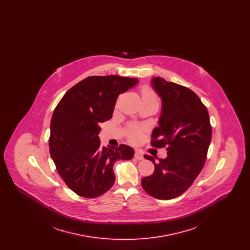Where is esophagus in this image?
Segmentation results:
<instances>
[{
    "label": "esophagus",
    "instance_id": "esophagus-1",
    "mask_svg": "<svg viewBox=\"0 0 250 250\" xmlns=\"http://www.w3.org/2000/svg\"><path fill=\"white\" fill-rule=\"evenodd\" d=\"M135 158L136 159H138V160H142V159H143V153L142 152H140L139 150H136L135 151Z\"/></svg>",
    "mask_w": 250,
    "mask_h": 250
}]
</instances>
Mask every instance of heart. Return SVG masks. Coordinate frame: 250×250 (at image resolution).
Listing matches in <instances>:
<instances>
[{
    "label": "heart",
    "mask_w": 250,
    "mask_h": 250,
    "mask_svg": "<svg viewBox=\"0 0 250 250\" xmlns=\"http://www.w3.org/2000/svg\"><path fill=\"white\" fill-rule=\"evenodd\" d=\"M142 94H143V100L157 102V97L155 95V92L149 86H144L143 87ZM140 135H141V131H140L138 127L133 126L131 128L130 132H129V136H130L132 140H138Z\"/></svg>",
    "instance_id": "b5f03b06"
}]
</instances>
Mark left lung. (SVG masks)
<instances>
[{"mask_svg": "<svg viewBox=\"0 0 250 250\" xmlns=\"http://www.w3.org/2000/svg\"><path fill=\"white\" fill-rule=\"evenodd\" d=\"M151 85L162 102L151 143L167 146V153L157 162L152 155H144L154 163L155 172L143 178L142 186L155 199L170 200L187 190L202 171L212 127L207 108L190 89L159 77L153 78Z\"/></svg>", "mask_w": 250, "mask_h": 250, "instance_id": "left-lung-1", "label": "left lung"}]
</instances>
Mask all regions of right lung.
<instances>
[{
  "instance_id": "right-lung-1",
  "label": "right lung",
  "mask_w": 250,
  "mask_h": 250,
  "mask_svg": "<svg viewBox=\"0 0 250 250\" xmlns=\"http://www.w3.org/2000/svg\"><path fill=\"white\" fill-rule=\"evenodd\" d=\"M138 79L92 76L73 86L55 107L50 122L49 152L60 176L76 194L95 198L114 184V162L134 155L130 146H101L100 123L110 119L116 99Z\"/></svg>"
}]
</instances>
